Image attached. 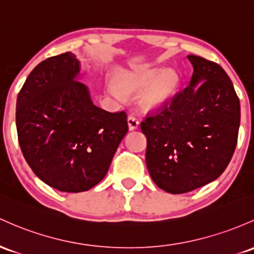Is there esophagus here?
Returning a JSON list of instances; mask_svg holds the SVG:
<instances>
[{"label": "esophagus", "instance_id": "34e87169", "mask_svg": "<svg viewBox=\"0 0 254 254\" xmlns=\"http://www.w3.org/2000/svg\"><path fill=\"white\" fill-rule=\"evenodd\" d=\"M138 124H140V122H138V119L136 118L133 114H129V116H127V125H129V130H136L138 127Z\"/></svg>", "mask_w": 254, "mask_h": 254}]
</instances>
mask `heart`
I'll list each match as a JSON object with an SVG mask.
<instances>
[{"mask_svg": "<svg viewBox=\"0 0 254 254\" xmlns=\"http://www.w3.org/2000/svg\"><path fill=\"white\" fill-rule=\"evenodd\" d=\"M117 84L107 83V91L114 99L123 100L125 94L141 95V104L146 108H157L169 101L176 93L178 76L174 69L157 67H135L117 74Z\"/></svg>", "mask_w": 254, "mask_h": 254, "instance_id": "heart-1", "label": "heart"}]
</instances>
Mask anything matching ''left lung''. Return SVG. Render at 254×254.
Wrapping results in <instances>:
<instances>
[{"label": "left lung", "mask_w": 254, "mask_h": 254, "mask_svg": "<svg viewBox=\"0 0 254 254\" xmlns=\"http://www.w3.org/2000/svg\"><path fill=\"white\" fill-rule=\"evenodd\" d=\"M193 74L183 91L141 123L146 164L159 188L183 194L227 169L238 142L240 101L218 64L188 55Z\"/></svg>", "instance_id": "8db88e82"}]
</instances>
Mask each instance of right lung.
I'll use <instances>...</instances> for the list:
<instances>
[{
    "mask_svg": "<svg viewBox=\"0 0 254 254\" xmlns=\"http://www.w3.org/2000/svg\"><path fill=\"white\" fill-rule=\"evenodd\" d=\"M80 63L67 52L38 64L16 100V130L25 160L46 185L66 193L96 186L127 132V113L93 104L78 80Z\"/></svg>",
    "mask_w": 254,
    "mask_h": 254,
    "instance_id": "add662e5",
    "label": "right lung"
}]
</instances>
